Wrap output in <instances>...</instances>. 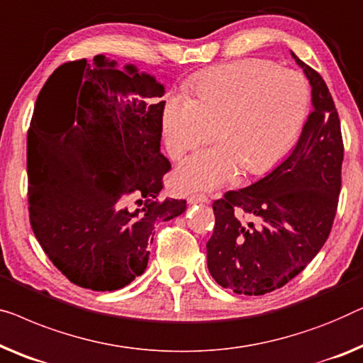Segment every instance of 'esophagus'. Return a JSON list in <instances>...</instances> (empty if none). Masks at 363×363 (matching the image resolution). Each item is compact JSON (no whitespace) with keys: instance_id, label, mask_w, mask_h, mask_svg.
Wrapping results in <instances>:
<instances>
[{"instance_id":"1","label":"esophagus","mask_w":363,"mask_h":363,"mask_svg":"<svg viewBox=\"0 0 363 363\" xmlns=\"http://www.w3.org/2000/svg\"><path fill=\"white\" fill-rule=\"evenodd\" d=\"M186 201L190 204H198V203H208V196H204V194H190V196L186 198Z\"/></svg>"}]
</instances>
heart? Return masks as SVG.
Listing matches in <instances>:
<instances>
[{
    "mask_svg": "<svg viewBox=\"0 0 363 363\" xmlns=\"http://www.w3.org/2000/svg\"><path fill=\"white\" fill-rule=\"evenodd\" d=\"M194 98L172 93L162 108V129L169 154L208 143L218 128L220 144L188 157L178 167L182 190H211L238 175L270 170L301 129L309 91L304 78L269 60L229 62L198 73Z\"/></svg>",
    "mask_w": 363,
    "mask_h": 363,
    "instance_id": "b5f03b06",
    "label": "heart"
}]
</instances>
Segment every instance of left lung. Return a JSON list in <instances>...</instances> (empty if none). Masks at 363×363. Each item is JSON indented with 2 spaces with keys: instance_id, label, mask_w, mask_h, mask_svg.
I'll use <instances>...</instances> for the list:
<instances>
[{
  "instance_id": "left-lung-1",
  "label": "left lung",
  "mask_w": 363,
  "mask_h": 363,
  "mask_svg": "<svg viewBox=\"0 0 363 363\" xmlns=\"http://www.w3.org/2000/svg\"><path fill=\"white\" fill-rule=\"evenodd\" d=\"M313 111L291 154L262 180L213 203L208 269L238 295H265L306 269L329 238L344 160L340 121L323 77L293 54Z\"/></svg>"
}]
</instances>
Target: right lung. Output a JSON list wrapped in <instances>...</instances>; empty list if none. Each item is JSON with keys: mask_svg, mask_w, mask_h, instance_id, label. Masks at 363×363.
Listing matches in <instances>:
<instances>
[{"mask_svg": "<svg viewBox=\"0 0 363 363\" xmlns=\"http://www.w3.org/2000/svg\"><path fill=\"white\" fill-rule=\"evenodd\" d=\"M165 88L133 64L96 55L49 77L28 133L29 218L35 239L75 285L114 291L143 275L154 225L185 213L160 199Z\"/></svg>", "mask_w": 363, "mask_h": 363, "instance_id": "obj_1", "label": "right lung"}]
</instances>
